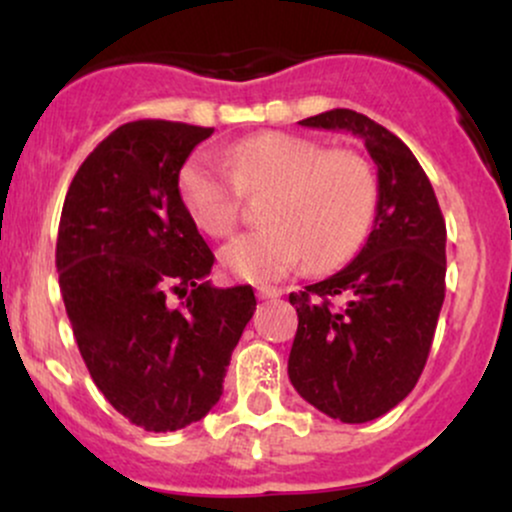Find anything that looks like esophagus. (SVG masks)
Returning a JSON list of instances; mask_svg holds the SVG:
<instances>
[{
    "mask_svg": "<svg viewBox=\"0 0 512 512\" xmlns=\"http://www.w3.org/2000/svg\"><path fill=\"white\" fill-rule=\"evenodd\" d=\"M281 296V289H269V286H260L257 289V298H262V301H269V298H279Z\"/></svg>",
    "mask_w": 512,
    "mask_h": 512,
    "instance_id": "34e87169",
    "label": "esophagus"
}]
</instances>
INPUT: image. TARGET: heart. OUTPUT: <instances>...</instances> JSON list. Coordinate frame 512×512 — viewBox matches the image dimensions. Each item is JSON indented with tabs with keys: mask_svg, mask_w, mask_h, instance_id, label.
<instances>
[{
	"mask_svg": "<svg viewBox=\"0 0 512 512\" xmlns=\"http://www.w3.org/2000/svg\"><path fill=\"white\" fill-rule=\"evenodd\" d=\"M234 178L207 154L182 163L178 195L197 228L214 238L236 231L240 192L272 190L262 209L267 228L245 233L221 250V267L236 279L274 281L308 257L310 269H334L361 248L373 223L378 185L368 161L320 139L262 132L228 149Z\"/></svg>",
	"mask_w": 512,
	"mask_h": 512,
	"instance_id": "b5f03b06",
	"label": "heart"
}]
</instances>
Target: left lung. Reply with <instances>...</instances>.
Here are the masks:
<instances>
[{
  "instance_id": "1",
  "label": "left lung",
  "mask_w": 512,
  "mask_h": 512,
  "mask_svg": "<svg viewBox=\"0 0 512 512\" xmlns=\"http://www.w3.org/2000/svg\"><path fill=\"white\" fill-rule=\"evenodd\" d=\"M301 125L351 132L378 168L366 245L342 272L289 296L291 385L322 414L366 424L397 407L426 366L445 298V221L424 168L390 129L346 108Z\"/></svg>"
}]
</instances>
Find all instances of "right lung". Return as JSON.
I'll use <instances>...</instances> for the list:
<instances>
[{"mask_svg": "<svg viewBox=\"0 0 512 512\" xmlns=\"http://www.w3.org/2000/svg\"><path fill=\"white\" fill-rule=\"evenodd\" d=\"M211 127L137 120L76 170L57 233L69 322L93 383L144 431L168 433L219 402L250 286L216 289L214 264L178 195V173ZM185 297L178 309L169 293Z\"/></svg>", "mask_w": 512, "mask_h": 512, "instance_id": "1", "label": "right lung"}]
</instances>
